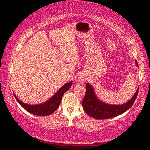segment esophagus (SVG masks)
Instances as JSON below:
<instances>
[{
	"label": "esophagus",
	"mask_w": 150,
	"mask_h": 150,
	"mask_svg": "<svg viewBox=\"0 0 150 150\" xmlns=\"http://www.w3.org/2000/svg\"><path fill=\"white\" fill-rule=\"evenodd\" d=\"M86 78H85V77H82L81 76V78H79V80H78V81H79V82L81 83H84L85 81H86Z\"/></svg>",
	"instance_id": "34e87169"
}]
</instances>
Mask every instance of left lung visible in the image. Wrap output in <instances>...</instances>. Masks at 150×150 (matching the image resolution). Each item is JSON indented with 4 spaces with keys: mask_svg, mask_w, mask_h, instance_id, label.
I'll list each match as a JSON object with an SVG mask.
<instances>
[{
    "mask_svg": "<svg viewBox=\"0 0 150 150\" xmlns=\"http://www.w3.org/2000/svg\"><path fill=\"white\" fill-rule=\"evenodd\" d=\"M137 67L138 63L136 61ZM86 95L83 100L82 105L85 112L90 117L95 119H109L122 114L129 110L134 103L138 94L139 88L130 100L122 104H110L101 101L95 93L93 86L87 83L86 85Z\"/></svg>",
    "mask_w": 150,
    "mask_h": 150,
    "instance_id": "left-lung-1",
    "label": "left lung"
}]
</instances>
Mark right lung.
Here are the masks:
<instances>
[{"label":"right lung","instance_id":"add662e5","mask_svg":"<svg viewBox=\"0 0 150 150\" xmlns=\"http://www.w3.org/2000/svg\"><path fill=\"white\" fill-rule=\"evenodd\" d=\"M72 81L67 83L64 86H62L56 92V93H54L46 102L38 104H28L24 103L23 102L19 100L16 97L14 93H13V94H14L16 100L28 112L31 113L33 115H35L38 116H46L48 115L52 114L53 112H54L57 110V108L59 106L60 102H61L63 94L72 86Z\"/></svg>","mask_w":150,"mask_h":150}]
</instances>
